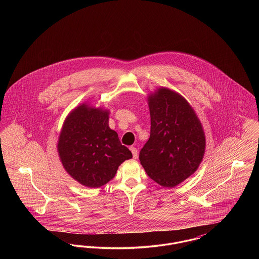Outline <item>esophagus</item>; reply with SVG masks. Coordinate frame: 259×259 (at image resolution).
Listing matches in <instances>:
<instances>
[{"label":"esophagus","instance_id":"34e87169","mask_svg":"<svg viewBox=\"0 0 259 259\" xmlns=\"http://www.w3.org/2000/svg\"><path fill=\"white\" fill-rule=\"evenodd\" d=\"M130 150H131V152L133 154V158L137 159L138 158V150H137V148H134V147H130Z\"/></svg>","mask_w":259,"mask_h":259}]
</instances>
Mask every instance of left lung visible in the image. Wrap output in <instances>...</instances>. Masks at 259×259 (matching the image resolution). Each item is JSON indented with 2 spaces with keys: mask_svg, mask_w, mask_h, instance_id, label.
<instances>
[{
  "mask_svg": "<svg viewBox=\"0 0 259 259\" xmlns=\"http://www.w3.org/2000/svg\"><path fill=\"white\" fill-rule=\"evenodd\" d=\"M150 136L140 152L148 177L175 187L197 171L206 150V136L187 100L167 87L148 95Z\"/></svg>",
  "mask_w": 259,
  "mask_h": 259,
  "instance_id": "obj_1",
  "label": "left lung"
}]
</instances>
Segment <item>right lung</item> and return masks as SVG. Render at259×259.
I'll list each match as a JSON object with an SVG mask.
<instances>
[{"label": "right lung", "mask_w": 259, "mask_h": 259, "mask_svg": "<svg viewBox=\"0 0 259 259\" xmlns=\"http://www.w3.org/2000/svg\"><path fill=\"white\" fill-rule=\"evenodd\" d=\"M110 111L82 103L66 116L57 143L65 171L90 188L109 183L132 152L109 126Z\"/></svg>", "instance_id": "add662e5"}]
</instances>
